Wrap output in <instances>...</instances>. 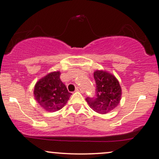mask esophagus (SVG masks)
Returning a JSON list of instances; mask_svg holds the SVG:
<instances>
[{
	"label": "esophagus",
	"instance_id": "esophagus-1",
	"mask_svg": "<svg viewBox=\"0 0 159 159\" xmlns=\"http://www.w3.org/2000/svg\"><path fill=\"white\" fill-rule=\"evenodd\" d=\"M75 91H76V92H83V90H82L81 88L78 87H78H76V88H75Z\"/></svg>",
	"mask_w": 159,
	"mask_h": 159
}]
</instances>
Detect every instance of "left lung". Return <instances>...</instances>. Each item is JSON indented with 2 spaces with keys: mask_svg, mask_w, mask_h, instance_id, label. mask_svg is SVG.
Returning <instances> with one entry per match:
<instances>
[{
  "mask_svg": "<svg viewBox=\"0 0 159 159\" xmlns=\"http://www.w3.org/2000/svg\"><path fill=\"white\" fill-rule=\"evenodd\" d=\"M96 83L95 97L86 98L90 108L99 114H106L115 108L121 100L122 89L115 76L103 70L94 73Z\"/></svg>",
  "mask_w": 159,
  "mask_h": 159,
  "instance_id": "obj_1",
  "label": "left lung"
}]
</instances>
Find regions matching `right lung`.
Listing matches in <instances>:
<instances>
[{
    "mask_svg": "<svg viewBox=\"0 0 159 159\" xmlns=\"http://www.w3.org/2000/svg\"><path fill=\"white\" fill-rule=\"evenodd\" d=\"M59 71L52 72L35 84L34 94L41 107L48 111H59L65 106L71 95L60 79Z\"/></svg>",
    "mask_w": 159,
    "mask_h": 159,
    "instance_id": "add662e5",
    "label": "right lung"
}]
</instances>
